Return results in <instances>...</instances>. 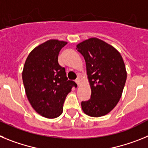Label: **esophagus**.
<instances>
[{
    "mask_svg": "<svg viewBox=\"0 0 148 148\" xmlns=\"http://www.w3.org/2000/svg\"><path fill=\"white\" fill-rule=\"evenodd\" d=\"M75 83L78 84V86L80 85V78H76V80H75Z\"/></svg>",
    "mask_w": 148,
    "mask_h": 148,
    "instance_id": "34e87169",
    "label": "esophagus"
}]
</instances>
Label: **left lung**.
<instances>
[{"label": "left lung", "instance_id": "left-lung-1", "mask_svg": "<svg viewBox=\"0 0 148 148\" xmlns=\"http://www.w3.org/2000/svg\"><path fill=\"white\" fill-rule=\"evenodd\" d=\"M76 47L85 60L92 92L88 101H82V110L92 117L107 115L118 104L126 82L122 57L113 46L96 38L84 40Z\"/></svg>", "mask_w": 148, "mask_h": 148}]
</instances>
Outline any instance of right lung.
<instances>
[{"mask_svg": "<svg viewBox=\"0 0 148 148\" xmlns=\"http://www.w3.org/2000/svg\"><path fill=\"white\" fill-rule=\"evenodd\" d=\"M67 43L49 40L29 54L23 66L22 78L27 99L33 109L48 119L57 118L63 112V104L73 87L65 68L59 65L58 54Z\"/></svg>", "mask_w": 148, "mask_h": 148, "instance_id": "add662e5", "label": "right lung"}]
</instances>
